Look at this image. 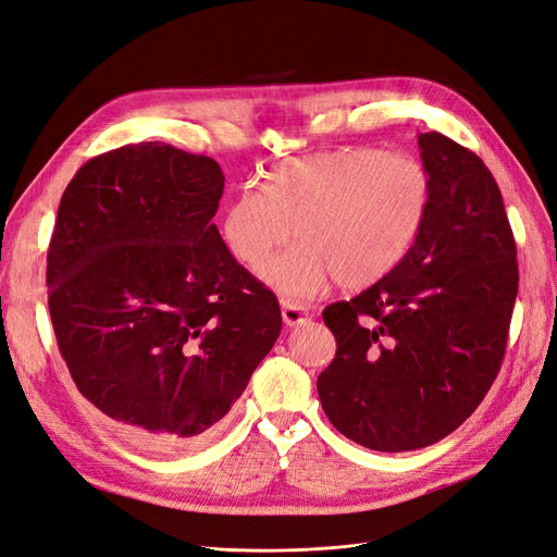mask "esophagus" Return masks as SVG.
Returning <instances> with one entry per match:
<instances>
[{
    "label": "esophagus",
    "instance_id": "esophagus-1",
    "mask_svg": "<svg viewBox=\"0 0 557 557\" xmlns=\"http://www.w3.org/2000/svg\"><path fill=\"white\" fill-rule=\"evenodd\" d=\"M281 315H283V323L288 325V327H295V325H305L307 320L311 318L309 309H305V307H297V305H285V301H283Z\"/></svg>",
    "mask_w": 557,
    "mask_h": 557
}]
</instances>
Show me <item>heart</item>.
Masks as SVG:
<instances>
[{
    "label": "heart",
    "mask_w": 557,
    "mask_h": 557,
    "mask_svg": "<svg viewBox=\"0 0 557 557\" xmlns=\"http://www.w3.org/2000/svg\"><path fill=\"white\" fill-rule=\"evenodd\" d=\"M430 166L395 150L344 146L283 160L264 190L246 185L223 213V242L246 267L262 264L290 239L262 278L288 299L323 293L336 278L364 288L409 256L432 211Z\"/></svg>",
    "instance_id": "b5f03b06"
}]
</instances>
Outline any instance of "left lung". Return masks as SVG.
<instances>
[{
	"label": "left lung",
	"mask_w": 557,
	"mask_h": 557,
	"mask_svg": "<svg viewBox=\"0 0 557 557\" xmlns=\"http://www.w3.org/2000/svg\"><path fill=\"white\" fill-rule=\"evenodd\" d=\"M434 181L423 234L391 274L323 311L336 339L318 376L330 423L356 444L416 450L474 413L499 372L518 295L516 242L483 160L418 134Z\"/></svg>",
	"instance_id": "1"
}]
</instances>
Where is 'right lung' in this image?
Wrapping results in <instances>:
<instances>
[{
	"instance_id": "1",
	"label": "right lung",
	"mask_w": 557,
	"mask_h": 557,
	"mask_svg": "<svg viewBox=\"0 0 557 557\" xmlns=\"http://www.w3.org/2000/svg\"><path fill=\"white\" fill-rule=\"evenodd\" d=\"M223 188L207 156L115 148L66 185L48 246V309L76 387L162 453L213 432L281 334L276 295L213 225Z\"/></svg>"
}]
</instances>
